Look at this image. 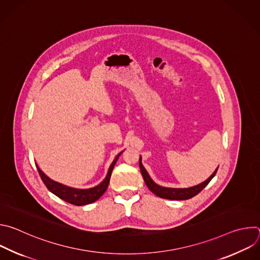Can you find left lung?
<instances>
[{
    "mask_svg": "<svg viewBox=\"0 0 260 260\" xmlns=\"http://www.w3.org/2000/svg\"><path fill=\"white\" fill-rule=\"evenodd\" d=\"M139 166H140V170L142 173V176L144 178V181L147 185V187L149 188L150 191H152L155 196L161 198V199H167V200H173V201H185V200H189L193 197H196L198 193H200L207 185L209 184V182L213 179V177L216 175L218 168L215 170V172L203 183L197 185V186L193 187H189V188H169V187H162L157 185L151 178L150 176L148 175L147 171L145 170V168L142 165L141 161V157H140V161H139Z\"/></svg>",
    "mask_w": 260,
    "mask_h": 260,
    "instance_id": "8db88e82",
    "label": "left lung"
}]
</instances>
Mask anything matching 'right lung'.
<instances>
[{
    "label": "right lung",
    "instance_id": "right-lung-1",
    "mask_svg": "<svg viewBox=\"0 0 260 260\" xmlns=\"http://www.w3.org/2000/svg\"><path fill=\"white\" fill-rule=\"evenodd\" d=\"M120 154H121V152L115 157L113 162L111 164V166L108 170V174H107L106 178L103 180V182H101L99 185H96L95 187L88 188V189H77V188H72V187L66 186V185L55 182V181L51 180L49 177H47L40 170V168H38V166H37V169H38L40 177L49 191H51L53 194H55L56 197H58L59 199H61L62 201L67 202L69 204L75 205V206H83V205H88V204L95 202L105 193V191L108 188L111 174H112L113 168H114Z\"/></svg>",
    "mask_w": 260,
    "mask_h": 260
}]
</instances>
